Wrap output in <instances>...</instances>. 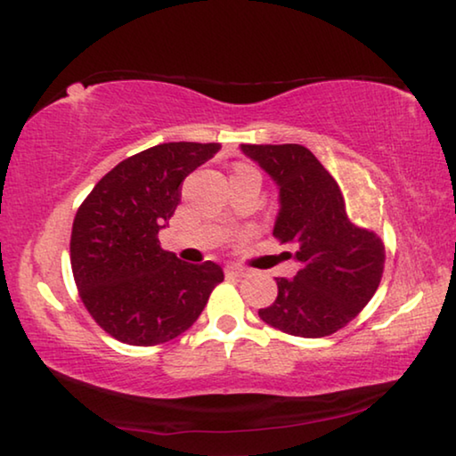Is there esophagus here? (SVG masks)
<instances>
[{"instance_id": "34e87169", "label": "esophagus", "mask_w": 456, "mask_h": 456, "mask_svg": "<svg viewBox=\"0 0 456 456\" xmlns=\"http://www.w3.org/2000/svg\"><path fill=\"white\" fill-rule=\"evenodd\" d=\"M225 272H227V276H235V278H245L249 273L248 267H243L240 264H229L225 267Z\"/></svg>"}]
</instances>
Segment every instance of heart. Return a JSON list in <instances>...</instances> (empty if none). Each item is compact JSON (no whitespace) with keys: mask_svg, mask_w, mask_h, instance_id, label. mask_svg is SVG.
<instances>
[{"mask_svg":"<svg viewBox=\"0 0 456 456\" xmlns=\"http://www.w3.org/2000/svg\"><path fill=\"white\" fill-rule=\"evenodd\" d=\"M241 168H248V166H237V168H235V170H241Z\"/></svg>","mask_w":456,"mask_h":456,"instance_id":"1","label":"heart"}]
</instances>
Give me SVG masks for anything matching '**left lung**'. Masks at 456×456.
<instances>
[{
    "label": "left lung",
    "mask_w": 456,
    "mask_h": 456,
    "mask_svg": "<svg viewBox=\"0 0 456 456\" xmlns=\"http://www.w3.org/2000/svg\"><path fill=\"white\" fill-rule=\"evenodd\" d=\"M240 148L278 186L273 235L281 243H298L300 270L294 278H276V300L259 308V319L294 337L332 335L355 319L378 290L384 243L373 231L349 221L341 189L308 148Z\"/></svg>",
    "instance_id": "1"
}]
</instances>
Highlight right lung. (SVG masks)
<instances>
[{
	"instance_id": "add662e5",
	"label": "right lung",
	"mask_w": 456,
	"mask_h": 456,
	"mask_svg": "<svg viewBox=\"0 0 456 456\" xmlns=\"http://www.w3.org/2000/svg\"><path fill=\"white\" fill-rule=\"evenodd\" d=\"M221 143L170 142L119 162L78 207L70 265L83 305L121 343L151 346L189 330L213 288L215 262L189 264L164 251L158 233L180 202V184Z\"/></svg>"
}]
</instances>
